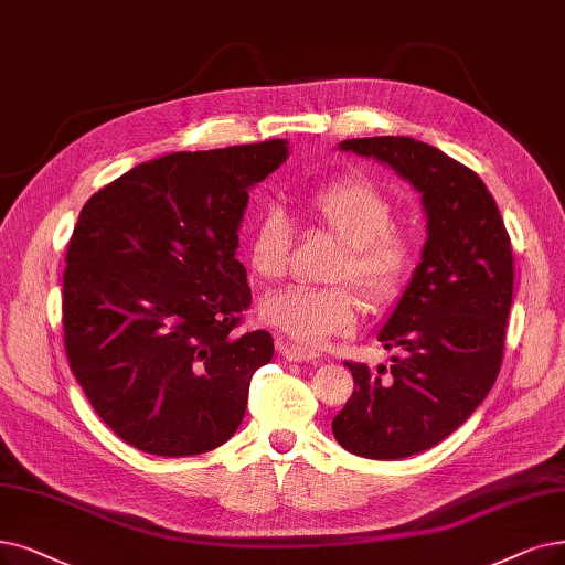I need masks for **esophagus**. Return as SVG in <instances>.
Here are the masks:
<instances>
[{
  "label": "esophagus",
  "instance_id": "esophagus-1",
  "mask_svg": "<svg viewBox=\"0 0 565 565\" xmlns=\"http://www.w3.org/2000/svg\"><path fill=\"white\" fill-rule=\"evenodd\" d=\"M276 348H278V352H280L285 359H289V361H312V364H320V361L324 359L320 352L289 343V341H285V338H278Z\"/></svg>",
  "mask_w": 565,
  "mask_h": 565
}]
</instances>
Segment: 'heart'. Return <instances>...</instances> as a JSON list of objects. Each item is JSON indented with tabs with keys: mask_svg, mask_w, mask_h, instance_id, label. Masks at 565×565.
Returning a JSON list of instances; mask_svg holds the SVG:
<instances>
[{
	"mask_svg": "<svg viewBox=\"0 0 565 565\" xmlns=\"http://www.w3.org/2000/svg\"><path fill=\"white\" fill-rule=\"evenodd\" d=\"M310 217L343 243L329 280L356 282L373 303L390 301L413 268L411 238L396 230L390 196L364 178H338L308 196ZM291 247L289 220L268 206L250 236L247 262L264 280L285 276ZM262 318L303 345H324L356 327L361 299L352 285L287 287L262 301Z\"/></svg>",
	"mask_w": 565,
	"mask_h": 565,
	"instance_id": "heart-1",
	"label": "heart"
}]
</instances>
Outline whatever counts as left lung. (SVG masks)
<instances>
[{
    "mask_svg": "<svg viewBox=\"0 0 565 565\" xmlns=\"http://www.w3.org/2000/svg\"><path fill=\"white\" fill-rule=\"evenodd\" d=\"M338 150L387 164L422 196L426 243L377 341L401 356L375 371L345 364L354 392L331 422L338 445L366 459H405L476 413L503 359L512 247L476 171L408 137L348 139Z\"/></svg>",
    "mask_w": 565,
    "mask_h": 565,
    "instance_id": "1",
    "label": "left lung"
}]
</instances>
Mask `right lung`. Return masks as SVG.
Instances as JSON below:
<instances>
[{"mask_svg": "<svg viewBox=\"0 0 565 565\" xmlns=\"http://www.w3.org/2000/svg\"><path fill=\"white\" fill-rule=\"evenodd\" d=\"M285 139L171 152L89 196L62 280L70 366L113 434L141 452L190 457L243 422L268 331L238 335L253 291L236 259L250 190Z\"/></svg>", "mask_w": 565, "mask_h": 565, "instance_id": "1", "label": "right lung"}]
</instances>
